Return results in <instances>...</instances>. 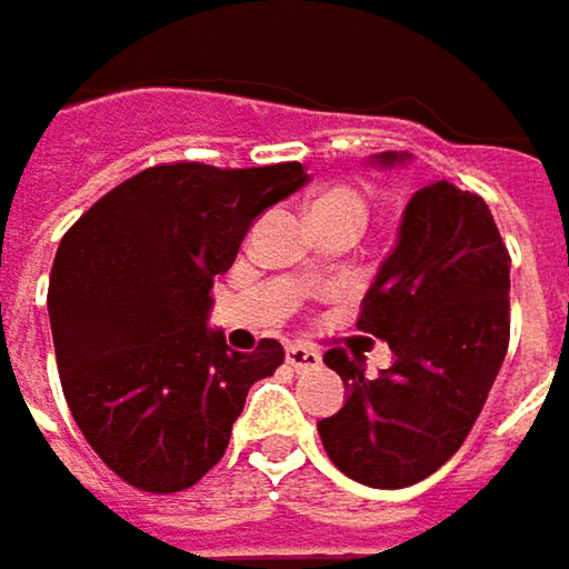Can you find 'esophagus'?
Instances as JSON below:
<instances>
[{
    "label": "esophagus",
    "mask_w": 569,
    "mask_h": 569,
    "mask_svg": "<svg viewBox=\"0 0 569 569\" xmlns=\"http://www.w3.org/2000/svg\"><path fill=\"white\" fill-rule=\"evenodd\" d=\"M286 362H289V369H296V372H306V369H316L319 366V352L316 349H309V346H289L286 349Z\"/></svg>",
    "instance_id": "esophagus-1"
}]
</instances>
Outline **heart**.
I'll list each match as a JSON object with an SVG mask.
<instances>
[{"label": "heart", "mask_w": 569, "mask_h": 569, "mask_svg": "<svg viewBox=\"0 0 569 569\" xmlns=\"http://www.w3.org/2000/svg\"><path fill=\"white\" fill-rule=\"evenodd\" d=\"M312 220H329V217H346L356 223H366V200L352 187H326L322 193L312 197L309 203Z\"/></svg>", "instance_id": "1"}]
</instances>
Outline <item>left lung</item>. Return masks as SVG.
<instances>
[{
    "label": "left lung",
    "mask_w": 569,
    "mask_h": 569,
    "mask_svg": "<svg viewBox=\"0 0 569 569\" xmlns=\"http://www.w3.org/2000/svg\"><path fill=\"white\" fill-rule=\"evenodd\" d=\"M405 154H379V164ZM511 253L485 197L448 180L421 187L401 217L359 312L396 362L366 379V359L329 349L322 362L349 389L319 421L332 465L369 488H408L435 475L475 428L511 339Z\"/></svg>",
    "instance_id": "1"
}]
</instances>
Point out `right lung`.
I'll return each instance as SVG.
<instances>
[{
    "instance_id": "obj_1",
    "label": "right lung",
    "mask_w": 569,
    "mask_h": 569,
    "mask_svg": "<svg viewBox=\"0 0 569 569\" xmlns=\"http://www.w3.org/2000/svg\"><path fill=\"white\" fill-rule=\"evenodd\" d=\"M306 180L299 161L158 164L61 237L49 280L61 392L84 441L131 488L197 485L223 458L250 386L283 366L277 339L237 352L207 312L250 223Z\"/></svg>"
}]
</instances>
